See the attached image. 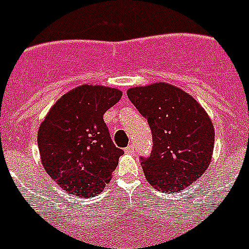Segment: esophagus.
I'll list each match as a JSON object with an SVG mask.
<instances>
[{
    "instance_id": "1",
    "label": "esophagus",
    "mask_w": 249,
    "mask_h": 249,
    "mask_svg": "<svg viewBox=\"0 0 249 249\" xmlns=\"http://www.w3.org/2000/svg\"><path fill=\"white\" fill-rule=\"evenodd\" d=\"M124 152H126L127 155H132V153L135 152V146H133V144H129L128 147H126V148H124Z\"/></svg>"
}]
</instances>
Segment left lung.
<instances>
[{"label": "left lung", "instance_id": "obj_1", "mask_svg": "<svg viewBox=\"0 0 249 249\" xmlns=\"http://www.w3.org/2000/svg\"><path fill=\"white\" fill-rule=\"evenodd\" d=\"M127 96L151 127L153 149L141 158L149 184L173 193L197 181L210 166L214 146V127L203 107L166 82L132 87Z\"/></svg>", "mask_w": 249, "mask_h": 249}]
</instances>
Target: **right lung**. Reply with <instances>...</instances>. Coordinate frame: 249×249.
I'll use <instances>...</instances> for the list:
<instances>
[{"mask_svg":"<svg viewBox=\"0 0 249 249\" xmlns=\"http://www.w3.org/2000/svg\"><path fill=\"white\" fill-rule=\"evenodd\" d=\"M121 97L117 89L78 86L63 94L39 124L43 168L68 195L91 197L111 181L123 151L112 142L103 114Z\"/></svg>","mask_w":249,"mask_h":249,"instance_id":"add662e5","label":"right lung"}]
</instances>
